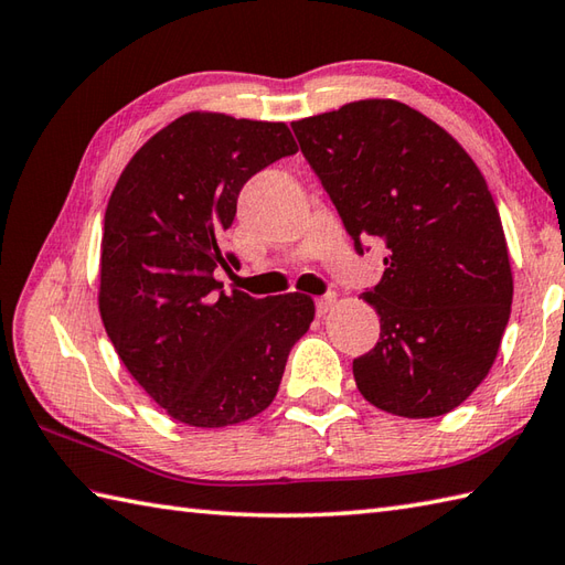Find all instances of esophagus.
<instances>
[{
	"instance_id": "esophagus-1",
	"label": "esophagus",
	"mask_w": 565,
	"mask_h": 565,
	"mask_svg": "<svg viewBox=\"0 0 565 565\" xmlns=\"http://www.w3.org/2000/svg\"><path fill=\"white\" fill-rule=\"evenodd\" d=\"M333 305H335V295H333V292L319 297V299H317V315H319V317H326V315H329V311L333 309Z\"/></svg>"
}]
</instances>
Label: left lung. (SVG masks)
<instances>
[{"label": "left lung", "mask_w": 565, "mask_h": 565, "mask_svg": "<svg viewBox=\"0 0 565 565\" xmlns=\"http://www.w3.org/2000/svg\"><path fill=\"white\" fill-rule=\"evenodd\" d=\"M292 130L358 254L372 236L388 248L382 280L362 292L382 331L353 360L360 394L394 416H445L486 380L510 319V256L483 173L445 128L394 98Z\"/></svg>", "instance_id": "1"}]
</instances>
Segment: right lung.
Returning a JSON list of instances; mask_svg holds the SVG:
<instances>
[{"mask_svg":"<svg viewBox=\"0 0 565 565\" xmlns=\"http://www.w3.org/2000/svg\"><path fill=\"white\" fill-rule=\"evenodd\" d=\"M297 152L285 122L193 110L137 149L108 198L98 311L118 358L173 420L224 428L266 411L315 321L302 292L230 295L215 268L244 183Z\"/></svg>","mask_w":565,"mask_h":565,"instance_id":"1","label":"right lung"}]
</instances>
